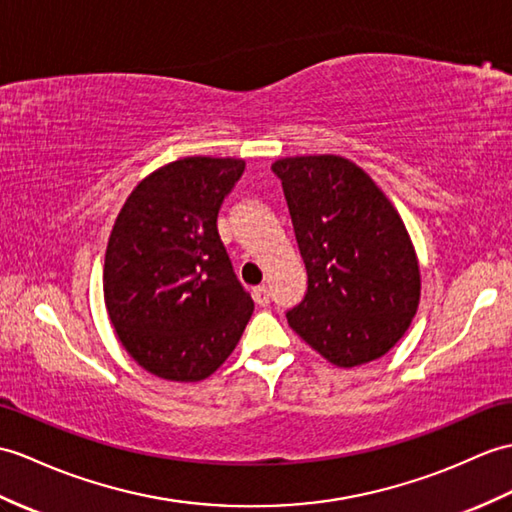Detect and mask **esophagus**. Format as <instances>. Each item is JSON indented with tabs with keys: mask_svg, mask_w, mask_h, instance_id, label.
<instances>
[{
	"mask_svg": "<svg viewBox=\"0 0 512 512\" xmlns=\"http://www.w3.org/2000/svg\"><path fill=\"white\" fill-rule=\"evenodd\" d=\"M253 299L259 307H268L270 305V290L266 288V285H257V288L253 290Z\"/></svg>",
	"mask_w": 512,
	"mask_h": 512,
	"instance_id": "obj_1",
	"label": "esophagus"
}]
</instances>
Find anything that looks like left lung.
Listing matches in <instances>:
<instances>
[{
    "label": "left lung",
    "instance_id": "1",
    "mask_svg": "<svg viewBox=\"0 0 512 512\" xmlns=\"http://www.w3.org/2000/svg\"><path fill=\"white\" fill-rule=\"evenodd\" d=\"M307 270L290 327L336 366L382 358L417 314V255L395 207L358 165L320 154L272 165Z\"/></svg>",
    "mask_w": 512,
    "mask_h": 512
}]
</instances>
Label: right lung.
<instances>
[{
  "label": "right lung",
  "mask_w": 512,
  "mask_h": 512,
  "mask_svg": "<svg viewBox=\"0 0 512 512\" xmlns=\"http://www.w3.org/2000/svg\"><path fill=\"white\" fill-rule=\"evenodd\" d=\"M242 159L187 157L144 178L106 248L104 301L124 349L170 382H200L229 358L255 303L218 233Z\"/></svg>",
  "instance_id": "1"
}]
</instances>
